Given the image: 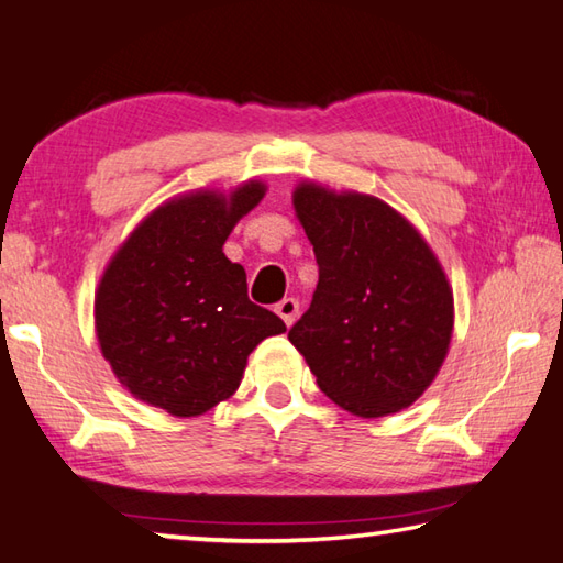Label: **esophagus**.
Segmentation results:
<instances>
[{
    "instance_id": "esophagus-1",
    "label": "esophagus",
    "mask_w": 563,
    "mask_h": 563,
    "mask_svg": "<svg viewBox=\"0 0 563 563\" xmlns=\"http://www.w3.org/2000/svg\"><path fill=\"white\" fill-rule=\"evenodd\" d=\"M275 312H278L285 325L290 328L292 322L298 320V316H300V302L295 300V298H285V300H280L278 305H275Z\"/></svg>"
}]
</instances>
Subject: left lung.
<instances>
[{
  "label": "left lung",
  "mask_w": 563,
  "mask_h": 563,
  "mask_svg": "<svg viewBox=\"0 0 563 563\" xmlns=\"http://www.w3.org/2000/svg\"><path fill=\"white\" fill-rule=\"evenodd\" d=\"M292 203L320 280L288 340L342 409L399 412L430 387L450 347L454 302L442 265L422 235L373 196L302 184Z\"/></svg>",
  "instance_id": "left-lung-1"
}]
</instances>
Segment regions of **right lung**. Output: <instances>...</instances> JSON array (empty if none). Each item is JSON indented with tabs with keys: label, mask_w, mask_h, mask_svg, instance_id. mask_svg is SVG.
<instances>
[{
	"label": "right lung",
	"mask_w": 563,
	"mask_h": 563,
	"mask_svg": "<svg viewBox=\"0 0 563 563\" xmlns=\"http://www.w3.org/2000/svg\"><path fill=\"white\" fill-rule=\"evenodd\" d=\"M263 196L251 180L228 198H174L113 255L93 302L97 335L133 397L176 417L203 415L235 393L255 345L285 332L275 312L247 300L243 265L223 253Z\"/></svg>",
	"instance_id": "add662e5"
}]
</instances>
